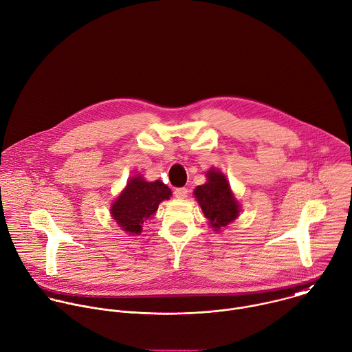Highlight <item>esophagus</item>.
I'll return each mask as SVG.
<instances>
[{
    "label": "esophagus",
    "mask_w": 352,
    "mask_h": 352,
    "mask_svg": "<svg viewBox=\"0 0 352 352\" xmlns=\"http://www.w3.org/2000/svg\"><path fill=\"white\" fill-rule=\"evenodd\" d=\"M174 195L177 199H185L186 195H188V189L186 188H177L174 190Z\"/></svg>",
    "instance_id": "34e87169"
}]
</instances>
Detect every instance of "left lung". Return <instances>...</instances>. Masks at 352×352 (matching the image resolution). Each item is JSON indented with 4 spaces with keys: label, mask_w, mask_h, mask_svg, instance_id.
<instances>
[{
    "label": "left lung",
    "mask_w": 352,
    "mask_h": 352,
    "mask_svg": "<svg viewBox=\"0 0 352 352\" xmlns=\"http://www.w3.org/2000/svg\"><path fill=\"white\" fill-rule=\"evenodd\" d=\"M207 182L196 186L193 195L201 207L210 226L219 232L226 228L240 214V204L230 189L229 181L219 170L210 168L206 174Z\"/></svg>",
    "instance_id": "1"
}]
</instances>
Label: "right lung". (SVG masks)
Masks as SVG:
<instances>
[{
	"label": "right lung",
	"instance_id": "right-lung-1",
	"mask_svg": "<svg viewBox=\"0 0 352 352\" xmlns=\"http://www.w3.org/2000/svg\"><path fill=\"white\" fill-rule=\"evenodd\" d=\"M170 197L171 189L162 181L148 182L137 174L127 181L126 188L111 204V217L122 230L137 236L141 233L144 222L157 211L159 204Z\"/></svg>",
	"mask_w": 352,
	"mask_h": 352
}]
</instances>
